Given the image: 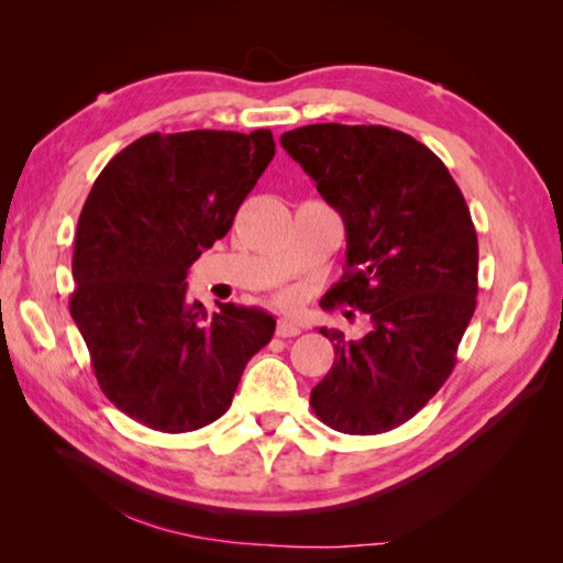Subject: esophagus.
I'll return each instance as SVG.
<instances>
[{"mask_svg": "<svg viewBox=\"0 0 563 563\" xmlns=\"http://www.w3.org/2000/svg\"><path fill=\"white\" fill-rule=\"evenodd\" d=\"M300 331H302V327L292 319H278V327H275V333H278L280 339H292Z\"/></svg>", "mask_w": 563, "mask_h": 563, "instance_id": "1", "label": "esophagus"}]
</instances>
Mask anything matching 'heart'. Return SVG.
<instances>
[{"mask_svg": "<svg viewBox=\"0 0 563 563\" xmlns=\"http://www.w3.org/2000/svg\"><path fill=\"white\" fill-rule=\"evenodd\" d=\"M280 300H283V302H288V300H290V295H288V292H283V295H280Z\"/></svg>", "mask_w": 563, "mask_h": 563, "instance_id": "obj_1", "label": "heart"}]
</instances>
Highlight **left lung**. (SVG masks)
Returning <instances> with one entry per match:
<instances>
[{"label": "left lung", "instance_id": "left-lung-1", "mask_svg": "<svg viewBox=\"0 0 563 563\" xmlns=\"http://www.w3.org/2000/svg\"><path fill=\"white\" fill-rule=\"evenodd\" d=\"M345 224V273L331 295L369 317V331L333 341L312 389L314 413L349 435L409 421L445 385L476 307L479 242L448 166L385 125L317 123L280 137Z\"/></svg>", "mask_w": 563, "mask_h": 563}]
</instances>
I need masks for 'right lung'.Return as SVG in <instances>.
I'll use <instances>...</instances> for the list:
<instances>
[{"label":"right lung","mask_w":563,"mask_h":563,"mask_svg":"<svg viewBox=\"0 0 563 563\" xmlns=\"http://www.w3.org/2000/svg\"><path fill=\"white\" fill-rule=\"evenodd\" d=\"M275 154L271 130L150 133L103 166L84 202L69 314L109 401L162 433L230 409L246 363L273 339L256 307L208 312L186 275L234 222Z\"/></svg>","instance_id":"obj_1"}]
</instances>
